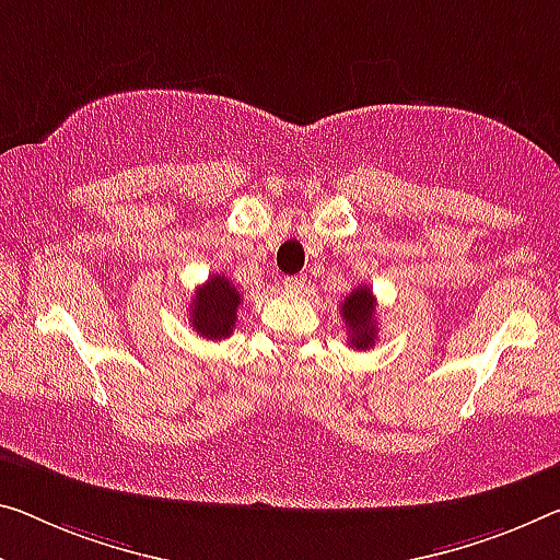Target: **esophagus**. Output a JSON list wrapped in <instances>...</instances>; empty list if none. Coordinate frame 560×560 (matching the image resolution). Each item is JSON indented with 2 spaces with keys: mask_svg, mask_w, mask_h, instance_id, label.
Here are the masks:
<instances>
[{
  "mask_svg": "<svg viewBox=\"0 0 560 560\" xmlns=\"http://www.w3.org/2000/svg\"><path fill=\"white\" fill-rule=\"evenodd\" d=\"M282 288H285V290H292V292L303 290V288H305V278H298V275H290V278L282 280Z\"/></svg>",
  "mask_w": 560,
  "mask_h": 560,
  "instance_id": "1",
  "label": "esophagus"
}]
</instances>
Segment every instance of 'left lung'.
<instances>
[{
    "instance_id": "obj_1",
    "label": "left lung",
    "mask_w": 560,
    "mask_h": 560,
    "mask_svg": "<svg viewBox=\"0 0 560 560\" xmlns=\"http://www.w3.org/2000/svg\"><path fill=\"white\" fill-rule=\"evenodd\" d=\"M340 315L346 320L350 346L355 350H368L375 346V295L368 285H360L350 292L346 303L340 305Z\"/></svg>"
}]
</instances>
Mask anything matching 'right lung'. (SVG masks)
Returning <instances> with one entry per match:
<instances>
[{"instance_id":"obj_1","label":"right lung","mask_w":560,"mask_h":560,"mask_svg":"<svg viewBox=\"0 0 560 560\" xmlns=\"http://www.w3.org/2000/svg\"><path fill=\"white\" fill-rule=\"evenodd\" d=\"M240 292L225 275H212V278L195 290L190 305V325L197 335L208 340L230 338L237 323Z\"/></svg>"}]
</instances>
